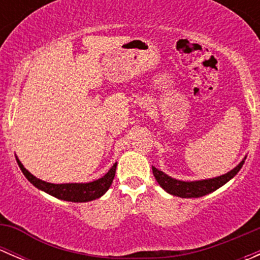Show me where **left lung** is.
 Masks as SVG:
<instances>
[{
	"mask_svg": "<svg viewBox=\"0 0 260 260\" xmlns=\"http://www.w3.org/2000/svg\"><path fill=\"white\" fill-rule=\"evenodd\" d=\"M243 165L244 159L234 170H232V171L228 172V174L222 175V176L209 180L191 181V182H185V181L172 179V177L167 176L166 174H164L162 171L157 170L156 167H152V171H153V176L156 177L157 182L159 183V186H161L165 191H167V192L171 193V195L174 196H179V198L191 199L201 198V196L208 195V193H210L212 191L221 187L222 185H225L228 181L232 180L233 177L239 172V170L242 169Z\"/></svg>",
	"mask_w": 260,
	"mask_h": 260,
	"instance_id": "obj_1",
	"label": "left lung"
}]
</instances>
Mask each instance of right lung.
<instances>
[{
    "label": "right lung",
    "instance_id": "add662e5",
    "mask_svg": "<svg viewBox=\"0 0 260 260\" xmlns=\"http://www.w3.org/2000/svg\"><path fill=\"white\" fill-rule=\"evenodd\" d=\"M17 164L20 166L21 171L25 175L26 179L30 181L34 186H36L40 190L45 191L50 195L55 196L57 199H61L65 201H72V203H86V201L95 200V199L101 198L102 195L107 192L109 187H111L112 182L115 176V169H117V164L112 166V169L104 175L102 179L93 181V182L88 183H50L45 182L43 180L36 179L34 175H31L25 167L22 166L20 161L17 159Z\"/></svg>",
    "mask_w": 260,
    "mask_h": 260
}]
</instances>
